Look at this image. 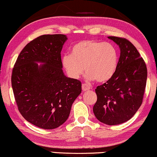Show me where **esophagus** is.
I'll return each instance as SVG.
<instances>
[{
    "label": "esophagus",
    "mask_w": 157,
    "mask_h": 157,
    "mask_svg": "<svg viewBox=\"0 0 157 157\" xmlns=\"http://www.w3.org/2000/svg\"><path fill=\"white\" fill-rule=\"evenodd\" d=\"M82 88L83 91H87V90H89L91 89V87L90 85H88L87 84H82Z\"/></svg>",
    "instance_id": "1"
}]
</instances>
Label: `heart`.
Listing matches in <instances>:
<instances>
[{
    "mask_svg": "<svg viewBox=\"0 0 157 157\" xmlns=\"http://www.w3.org/2000/svg\"><path fill=\"white\" fill-rule=\"evenodd\" d=\"M62 65L70 78L78 79L84 68L89 80L105 82L115 73L118 65V52L109 43L85 40L74 44L71 54L62 58Z\"/></svg>",
    "mask_w": 157,
    "mask_h": 157,
    "instance_id": "b5f03b06",
    "label": "heart"
}]
</instances>
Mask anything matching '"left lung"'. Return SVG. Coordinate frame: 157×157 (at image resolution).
Instances as JSON below:
<instances>
[{"mask_svg": "<svg viewBox=\"0 0 157 157\" xmlns=\"http://www.w3.org/2000/svg\"><path fill=\"white\" fill-rule=\"evenodd\" d=\"M120 49L113 77L98 86V100L93 107L96 118L108 125L129 120L142 103L147 78V66L134 45L122 37L109 36Z\"/></svg>", "mask_w": 157, "mask_h": 157, "instance_id": "obj_1", "label": "left lung"}]
</instances>
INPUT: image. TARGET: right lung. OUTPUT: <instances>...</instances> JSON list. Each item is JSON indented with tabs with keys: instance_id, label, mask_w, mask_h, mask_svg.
Listing matches in <instances>:
<instances>
[{
	"instance_id": "right-lung-1",
	"label": "right lung",
	"mask_w": 157,
	"mask_h": 157,
	"mask_svg": "<svg viewBox=\"0 0 157 157\" xmlns=\"http://www.w3.org/2000/svg\"><path fill=\"white\" fill-rule=\"evenodd\" d=\"M65 35H43L22 50L13 69L11 83L19 112L28 122L52 129L66 122L82 92L81 82L63 71ZM41 63V64L37 63Z\"/></svg>"
}]
</instances>
